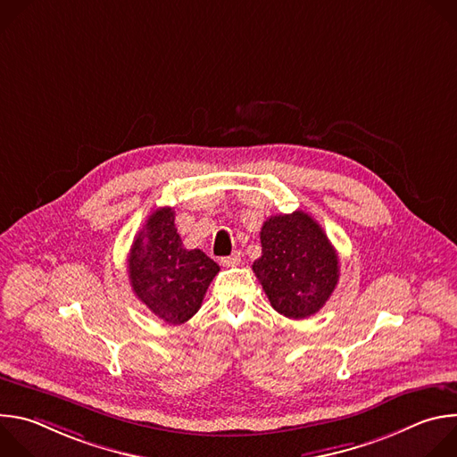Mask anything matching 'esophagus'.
Listing matches in <instances>:
<instances>
[{"label": "esophagus", "instance_id": "34e87169", "mask_svg": "<svg viewBox=\"0 0 457 457\" xmlns=\"http://www.w3.org/2000/svg\"><path fill=\"white\" fill-rule=\"evenodd\" d=\"M238 262H240V254H238V253H233V254H229V256L220 258V264H222L224 268H235Z\"/></svg>", "mask_w": 457, "mask_h": 457}]
</instances>
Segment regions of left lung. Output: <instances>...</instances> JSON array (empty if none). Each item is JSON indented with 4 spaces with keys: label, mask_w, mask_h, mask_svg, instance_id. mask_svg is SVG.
Returning <instances> with one entry per match:
<instances>
[{
    "label": "left lung",
    "mask_w": 457,
    "mask_h": 457,
    "mask_svg": "<svg viewBox=\"0 0 457 457\" xmlns=\"http://www.w3.org/2000/svg\"><path fill=\"white\" fill-rule=\"evenodd\" d=\"M260 244L253 273L273 309L293 320L318 312L340 277L337 249L321 226L303 212L275 215L260 229Z\"/></svg>",
    "instance_id": "obj_1"
}]
</instances>
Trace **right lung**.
I'll return each instance as SVG.
<instances>
[{"label":"right lung","instance_id":"obj_1","mask_svg":"<svg viewBox=\"0 0 457 457\" xmlns=\"http://www.w3.org/2000/svg\"><path fill=\"white\" fill-rule=\"evenodd\" d=\"M219 271L206 253L182 245L171 208H159L148 217L128 256V277L136 296L171 325L187 321L201 309Z\"/></svg>","mask_w":457,"mask_h":457}]
</instances>
